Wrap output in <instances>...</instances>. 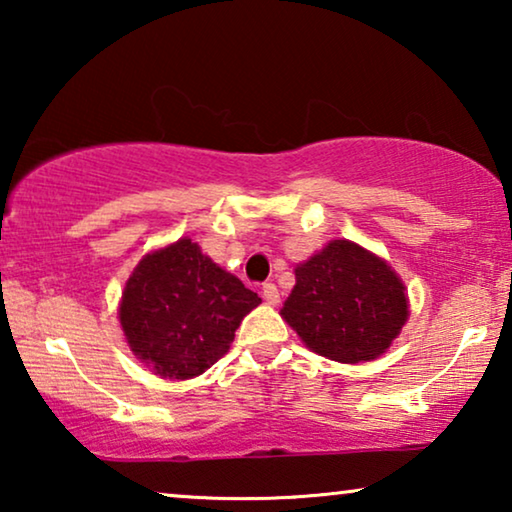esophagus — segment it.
<instances>
[{
	"label": "esophagus",
	"mask_w": 512,
	"mask_h": 512,
	"mask_svg": "<svg viewBox=\"0 0 512 512\" xmlns=\"http://www.w3.org/2000/svg\"><path fill=\"white\" fill-rule=\"evenodd\" d=\"M263 298H265V303H268V305H277V303H279V291H277V286L272 284V282L263 284Z\"/></svg>",
	"instance_id": "esophagus-1"
}]
</instances>
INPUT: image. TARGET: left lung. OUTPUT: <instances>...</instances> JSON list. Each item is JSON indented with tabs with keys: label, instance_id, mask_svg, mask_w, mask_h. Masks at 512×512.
<instances>
[{
	"label": "left lung",
	"instance_id": "left-lung-1",
	"mask_svg": "<svg viewBox=\"0 0 512 512\" xmlns=\"http://www.w3.org/2000/svg\"><path fill=\"white\" fill-rule=\"evenodd\" d=\"M312 352L340 363L387 352L410 317L401 277L349 240H333L296 265V286L279 312Z\"/></svg>",
	"mask_w": 512,
	"mask_h": 512
}]
</instances>
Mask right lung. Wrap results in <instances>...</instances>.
I'll return each instance as SVG.
<instances>
[{"instance_id":"1","label":"right lung","mask_w":512,"mask_h":512,"mask_svg":"<svg viewBox=\"0 0 512 512\" xmlns=\"http://www.w3.org/2000/svg\"><path fill=\"white\" fill-rule=\"evenodd\" d=\"M261 298L181 237L151 251L125 282L118 319L130 352L167 380H191L230 349Z\"/></svg>"}]
</instances>
